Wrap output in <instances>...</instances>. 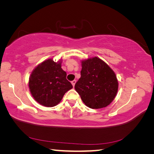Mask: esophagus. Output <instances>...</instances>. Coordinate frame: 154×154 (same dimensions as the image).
I'll return each mask as SVG.
<instances>
[{"label":"esophagus","instance_id":"1","mask_svg":"<svg viewBox=\"0 0 154 154\" xmlns=\"http://www.w3.org/2000/svg\"><path fill=\"white\" fill-rule=\"evenodd\" d=\"M76 82H77V81L76 80H73V81H72L71 82V83H72V86H75V83H76Z\"/></svg>","mask_w":154,"mask_h":154}]
</instances>
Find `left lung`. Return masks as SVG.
Wrapping results in <instances>:
<instances>
[{"mask_svg": "<svg viewBox=\"0 0 154 154\" xmlns=\"http://www.w3.org/2000/svg\"><path fill=\"white\" fill-rule=\"evenodd\" d=\"M81 63V77L75 83V90L88 107H106L114 100L118 91L116 73L98 57L82 60Z\"/></svg>", "mask_w": 154, "mask_h": 154, "instance_id": "obj_1", "label": "left lung"}]
</instances>
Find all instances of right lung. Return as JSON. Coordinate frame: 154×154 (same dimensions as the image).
Instances as JSON below:
<instances>
[{
  "mask_svg": "<svg viewBox=\"0 0 154 154\" xmlns=\"http://www.w3.org/2000/svg\"><path fill=\"white\" fill-rule=\"evenodd\" d=\"M62 60L54 62L49 58L38 64L28 80L31 95L40 105L52 107L60 103L72 85L66 79V72L62 69Z\"/></svg>",
  "mask_w": 154,
  "mask_h": 154,
  "instance_id": "1",
  "label": "right lung"
}]
</instances>
